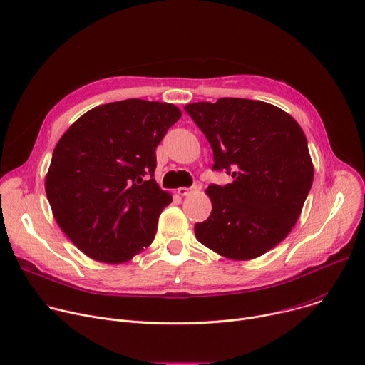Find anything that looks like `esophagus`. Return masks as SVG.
<instances>
[{"label":"esophagus","mask_w":365,"mask_h":365,"mask_svg":"<svg viewBox=\"0 0 365 365\" xmlns=\"http://www.w3.org/2000/svg\"><path fill=\"white\" fill-rule=\"evenodd\" d=\"M201 189V183H194L192 186H190V187H179L178 189V194L179 195H182V197H185V195H189L190 192H194V190H200Z\"/></svg>","instance_id":"34e87169"}]
</instances>
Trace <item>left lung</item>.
<instances>
[{
	"label": "left lung",
	"instance_id": "1",
	"mask_svg": "<svg viewBox=\"0 0 365 365\" xmlns=\"http://www.w3.org/2000/svg\"><path fill=\"white\" fill-rule=\"evenodd\" d=\"M213 149V170L234 180L210 185L212 215L197 240L231 260L256 259L296 225L314 180L308 142L297 121L260 101L222 98L185 106Z\"/></svg>",
	"mask_w": 365,
	"mask_h": 365
}]
</instances>
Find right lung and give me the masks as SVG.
<instances>
[{
    "label": "right lung",
    "mask_w": 365,
    "mask_h": 365,
    "mask_svg": "<svg viewBox=\"0 0 365 365\" xmlns=\"http://www.w3.org/2000/svg\"><path fill=\"white\" fill-rule=\"evenodd\" d=\"M178 106L127 99L96 106L57 142L46 176L53 216L88 257L124 263L155 238L173 197L153 179Z\"/></svg>",
    "instance_id": "1"
}]
</instances>
